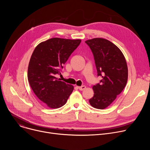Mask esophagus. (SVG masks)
<instances>
[{
	"label": "esophagus",
	"mask_w": 150,
	"mask_h": 150,
	"mask_svg": "<svg viewBox=\"0 0 150 150\" xmlns=\"http://www.w3.org/2000/svg\"><path fill=\"white\" fill-rule=\"evenodd\" d=\"M86 86H78V88L79 89V90H80V91H83V90H84L85 89H86Z\"/></svg>",
	"instance_id": "esophagus-1"
}]
</instances>
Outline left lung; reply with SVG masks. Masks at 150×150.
Masks as SVG:
<instances>
[{
  "label": "left lung",
  "instance_id": "obj_1",
  "mask_svg": "<svg viewBox=\"0 0 150 150\" xmlns=\"http://www.w3.org/2000/svg\"><path fill=\"white\" fill-rule=\"evenodd\" d=\"M93 54L100 83L93 86V96L90 105L103 109L109 106L122 92L128 81V70L121 50L112 42L103 38L86 41Z\"/></svg>",
  "mask_w": 150,
  "mask_h": 150
}]
</instances>
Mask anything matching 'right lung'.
<instances>
[{
	"label": "right lung",
	"instance_id": "obj_1",
	"mask_svg": "<svg viewBox=\"0 0 150 150\" xmlns=\"http://www.w3.org/2000/svg\"><path fill=\"white\" fill-rule=\"evenodd\" d=\"M81 39L54 38L39 44L29 62L28 80L36 97L46 106L57 109L64 105L74 90L55 77L70 54L80 45Z\"/></svg>",
	"mask_w": 150,
	"mask_h": 150
}]
</instances>
